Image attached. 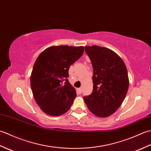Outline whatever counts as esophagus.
<instances>
[{
    "label": "esophagus",
    "instance_id": "34e87169",
    "mask_svg": "<svg viewBox=\"0 0 151 151\" xmlns=\"http://www.w3.org/2000/svg\"><path fill=\"white\" fill-rule=\"evenodd\" d=\"M78 92L80 93H81L82 91V88H78Z\"/></svg>",
    "mask_w": 151,
    "mask_h": 151
}]
</instances>
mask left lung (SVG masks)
I'll use <instances>...</instances> for the list:
<instances>
[{
    "instance_id": "left-lung-1",
    "label": "left lung",
    "mask_w": 151,
    "mask_h": 151,
    "mask_svg": "<svg viewBox=\"0 0 151 151\" xmlns=\"http://www.w3.org/2000/svg\"><path fill=\"white\" fill-rule=\"evenodd\" d=\"M91 60L93 76L92 93L84 100L93 114L106 117L119 108L129 86L128 71L121 58L106 47H85Z\"/></svg>"
}]
</instances>
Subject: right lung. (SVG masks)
<instances>
[{"label": "right lung", "mask_w": 151, "mask_h": 151, "mask_svg": "<svg viewBox=\"0 0 151 151\" xmlns=\"http://www.w3.org/2000/svg\"><path fill=\"white\" fill-rule=\"evenodd\" d=\"M84 51L82 46H52L37 57L31 73L30 86L36 103L47 115L59 116L71 106L76 93L67 79L69 69Z\"/></svg>", "instance_id": "add662e5"}]
</instances>
